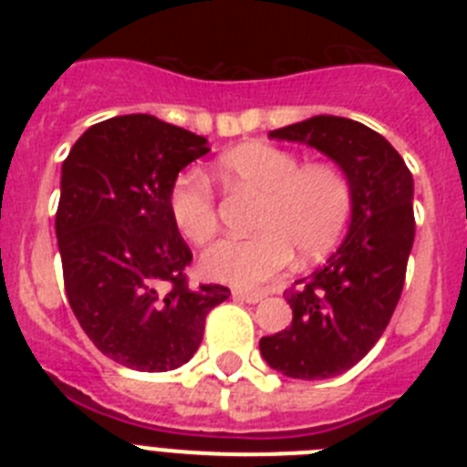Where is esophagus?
I'll list each match as a JSON object with an SVG mask.
<instances>
[{"label":"esophagus","instance_id":"esophagus-1","mask_svg":"<svg viewBox=\"0 0 467 467\" xmlns=\"http://www.w3.org/2000/svg\"><path fill=\"white\" fill-rule=\"evenodd\" d=\"M234 299L245 301V304H257V301L264 299V295H257V292H243V290H234Z\"/></svg>","mask_w":467,"mask_h":467}]
</instances>
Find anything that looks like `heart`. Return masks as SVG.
<instances>
[{"instance_id":"obj_1","label":"heart","mask_w":467,"mask_h":467,"mask_svg":"<svg viewBox=\"0 0 467 467\" xmlns=\"http://www.w3.org/2000/svg\"><path fill=\"white\" fill-rule=\"evenodd\" d=\"M217 171L229 187L259 196L253 238H222L201 257L205 278L254 290L299 254L313 262L332 250L350 214V187L337 168L313 163L271 144L247 142L226 151ZM177 231L205 243L217 229L214 196L198 172H182L168 192Z\"/></svg>"}]
</instances>
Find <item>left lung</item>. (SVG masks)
Listing matches in <instances>:
<instances>
[{"instance_id":"obj_1","label":"left lung","mask_w":467,"mask_h":467,"mask_svg":"<svg viewBox=\"0 0 467 467\" xmlns=\"http://www.w3.org/2000/svg\"><path fill=\"white\" fill-rule=\"evenodd\" d=\"M269 138L317 150L350 187L344 243L287 292L290 327L259 341L275 372L304 381L332 379L369 353L398 306L414 245V177L393 144L353 119L317 114Z\"/></svg>"}]
</instances>
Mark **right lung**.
<instances>
[{
  "instance_id": "add662e5",
  "label": "right lung",
  "mask_w": 467,
  "mask_h": 467,
  "mask_svg": "<svg viewBox=\"0 0 467 467\" xmlns=\"http://www.w3.org/2000/svg\"><path fill=\"white\" fill-rule=\"evenodd\" d=\"M208 140L151 114L95 123L60 171L56 236L65 292L95 348L138 372L192 360L222 285L189 290L192 250L168 210L180 171Z\"/></svg>"
}]
</instances>
